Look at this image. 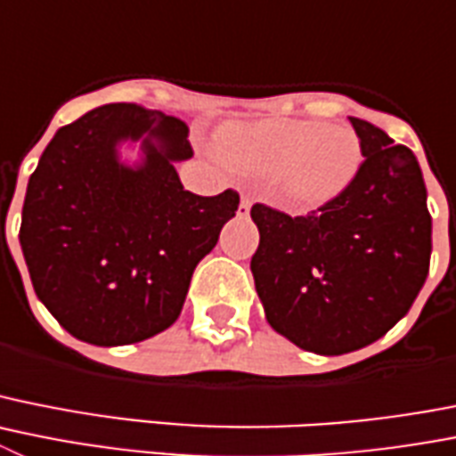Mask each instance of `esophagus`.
<instances>
[{
    "instance_id": "34e87169",
    "label": "esophagus",
    "mask_w": 456,
    "mask_h": 456,
    "mask_svg": "<svg viewBox=\"0 0 456 456\" xmlns=\"http://www.w3.org/2000/svg\"><path fill=\"white\" fill-rule=\"evenodd\" d=\"M248 212H250V199L248 196H241L240 208H237V216H248Z\"/></svg>"
}]
</instances>
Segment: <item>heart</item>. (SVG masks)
<instances>
[{
  "instance_id": "heart-1",
  "label": "heart",
  "mask_w": 456,
  "mask_h": 456,
  "mask_svg": "<svg viewBox=\"0 0 456 456\" xmlns=\"http://www.w3.org/2000/svg\"><path fill=\"white\" fill-rule=\"evenodd\" d=\"M215 151L240 174L273 176L278 199L294 210L328 206L348 190L364 160L353 128L307 119L224 124Z\"/></svg>"
}]
</instances>
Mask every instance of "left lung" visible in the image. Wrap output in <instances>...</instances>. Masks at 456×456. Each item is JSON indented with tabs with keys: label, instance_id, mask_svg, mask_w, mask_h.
I'll return each mask as SVG.
<instances>
[{
	"label": "left lung",
	"instance_id": "left-lung-1",
	"mask_svg": "<svg viewBox=\"0 0 456 456\" xmlns=\"http://www.w3.org/2000/svg\"><path fill=\"white\" fill-rule=\"evenodd\" d=\"M364 162L348 190L305 216L256 203L260 246L250 260L271 328L316 354L373 344L425 285L432 216L411 149L350 117Z\"/></svg>",
	"mask_w": 456,
	"mask_h": 456
}]
</instances>
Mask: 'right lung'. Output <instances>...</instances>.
Here are the masks:
<instances>
[{"instance_id": "add662e5", "label": "right lung", "mask_w": 456, "mask_h": 456, "mask_svg": "<svg viewBox=\"0 0 456 456\" xmlns=\"http://www.w3.org/2000/svg\"><path fill=\"white\" fill-rule=\"evenodd\" d=\"M178 117L108 103L58 128L28 178L20 246L37 298L94 346H126L178 319L196 265L240 194H191L176 162L194 156ZM140 141L142 160H118Z\"/></svg>"}]
</instances>
